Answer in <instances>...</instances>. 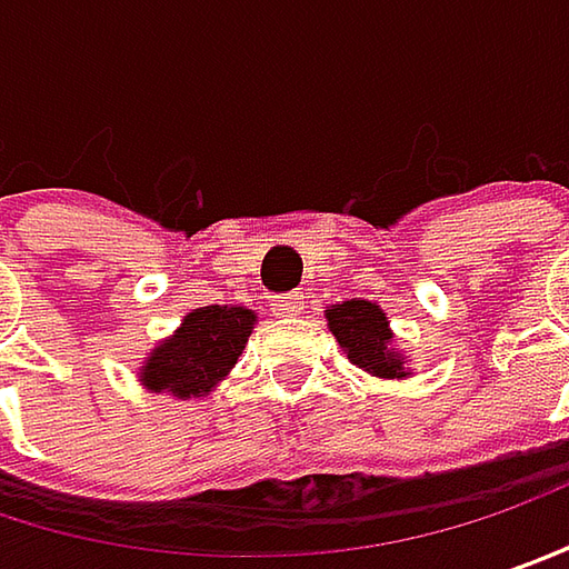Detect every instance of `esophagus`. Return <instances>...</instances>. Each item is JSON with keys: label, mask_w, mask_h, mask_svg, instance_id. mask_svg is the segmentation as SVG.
I'll return each mask as SVG.
<instances>
[{"label": "esophagus", "mask_w": 569, "mask_h": 569, "mask_svg": "<svg viewBox=\"0 0 569 569\" xmlns=\"http://www.w3.org/2000/svg\"><path fill=\"white\" fill-rule=\"evenodd\" d=\"M302 309H306V296L302 292H286V296L273 299V315H280V318H292Z\"/></svg>", "instance_id": "esophagus-1"}]
</instances>
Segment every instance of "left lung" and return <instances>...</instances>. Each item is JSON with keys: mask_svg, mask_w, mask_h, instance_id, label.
I'll list each match as a JSON object with an SVG mask.
<instances>
[{"mask_svg": "<svg viewBox=\"0 0 569 569\" xmlns=\"http://www.w3.org/2000/svg\"><path fill=\"white\" fill-rule=\"evenodd\" d=\"M328 328L337 343L347 350V359L362 372H372L379 379H405L410 376L405 357L391 347L388 318L376 302L350 299L328 309Z\"/></svg>", "mask_w": 569, "mask_h": 569, "instance_id": "obj_1", "label": "left lung"}]
</instances>
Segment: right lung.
Listing matches in <instances>:
<instances>
[{
    "instance_id": "obj_1",
    "label": "right lung",
    "mask_w": 569,
    "mask_h": 569,
    "mask_svg": "<svg viewBox=\"0 0 569 569\" xmlns=\"http://www.w3.org/2000/svg\"><path fill=\"white\" fill-rule=\"evenodd\" d=\"M258 315L241 306H203L184 315L181 328L161 340L139 369L149 391L174 398H203L222 382L241 357Z\"/></svg>"
}]
</instances>
